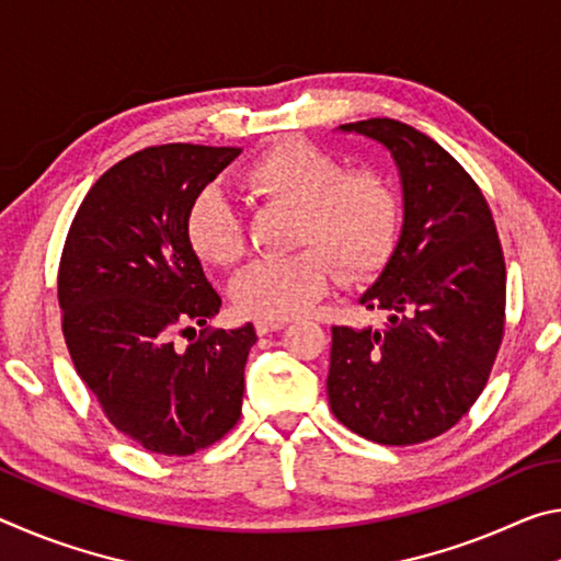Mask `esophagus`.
<instances>
[{"mask_svg":"<svg viewBox=\"0 0 561 561\" xmlns=\"http://www.w3.org/2000/svg\"><path fill=\"white\" fill-rule=\"evenodd\" d=\"M284 327H287V321L284 319H254V329H257L260 336L270 334V331H279Z\"/></svg>","mask_w":561,"mask_h":561,"instance_id":"1","label":"esophagus"}]
</instances>
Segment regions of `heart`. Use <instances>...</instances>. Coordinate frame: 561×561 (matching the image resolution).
<instances>
[{
    "label": "heart",
    "mask_w": 561,
    "mask_h": 561,
    "mask_svg": "<svg viewBox=\"0 0 561 561\" xmlns=\"http://www.w3.org/2000/svg\"><path fill=\"white\" fill-rule=\"evenodd\" d=\"M242 185L260 201L297 207L294 244L314 247L237 274L232 301L242 314H301L329 289L328 259L344 277H364L391 257L401 232V197L391 180L371 168L341 170L334 156L309 140L289 138L264 150L244 168ZM185 240L213 267H232L242 257L240 215L217 187H203L187 205Z\"/></svg>",
    "instance_id": "heart-1"
}]
</instances>
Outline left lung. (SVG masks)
Listing matches in <instances>:
<instances>
[{"label": "left lung", "mask_w": 561, "mask_h": 561, "mask_svg": "<svg viewBox=\"0 0 561 561\" xmlns=\"http://www.w3.org/2000/svg\"><path fill=\"white\" fill-rule=\"evenodd\" d=\"M339 128L391 150L403 227L358 299L383 327L331 329L329 405L360 438L415 445L450 431L488 383L505 334V257L485 195L433 138L393 118Z\"/></svg>", "instance_id": "8db88e82"}]
</instances>
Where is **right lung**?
Wrapping results in <instances>:
<instances>
[{
    "label": "right lung",
    "mask_w": 561,
    "mask_h": 561,
    "mask_svg": "<svg viewBox=\"0 0 561 561\" xmlns=\"http://www.w3.org/2000/svg\"><path fill=\"white\" fill-rule=\"evenodd\" d=\"M240 148L168 144L106 170L76 213L59 264L76 374L113 428L158 455H193L242 413L252 324L210 329L222 307L185 240L187 205ZM201 325L187 350L172 336Z\"/></svg>",
    "instance_id": "1"
}]
</instances>
